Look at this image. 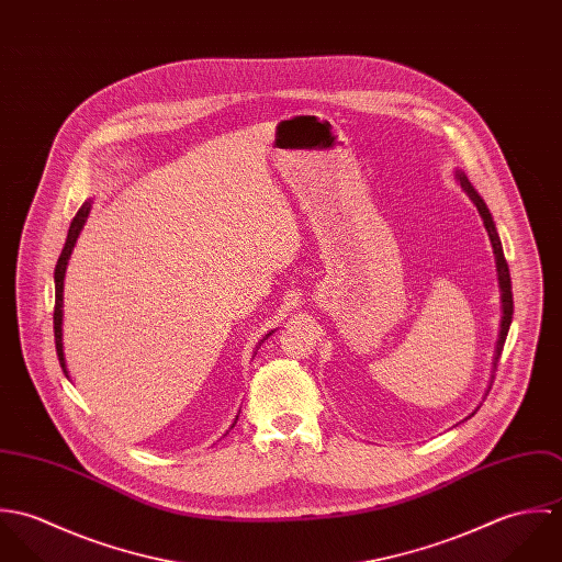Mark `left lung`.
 <instances>
[{"instance_id":"8db88e82","label":"left lung","mask_w":562,"mask_h":562,"mask_svg":"<svg viewBox=\"0 0 562 562\" xmlns=\"http://www.w3.org/2000/svg\"><path fill=\"white\" fill-rule=\"evenodd\" d=\"M454 179L459 181V186L463 188V192L472 199V203L476 205L479 214H481L482 225L488 234V240L493 246V255H495V270H497V283H499V299H502V321H499V333H497V341H495V352H493V372H495V366L499 361V355H502V348H504V341H506V335H508V328H510V322H513V290H510V272H508V263L504 259V250H502V241L497 236V229H495V223H493V216L484 203L481 194L476 192V188L470 183L468 175L463 170H454ZM491 390V385H488ZM486 390V394H488ZM476 413V411H474ZM472 413V415H474ZM470 415V417H472Z\"/></svg>"}]
</instances>
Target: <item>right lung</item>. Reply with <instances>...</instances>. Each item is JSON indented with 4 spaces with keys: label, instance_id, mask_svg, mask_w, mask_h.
<instances>
[{
    "label": "right lung",
    "instance_id": "right-lung-1",
    "mask_svg": "<svg viewBox=\"0 0 562 562\" xmlns=\"http://www.w3.org/2000/svg\"><path fill=\"white\" fill-rule=\"evenodd\" d=\"M90 207H92V201L88 199L83 205H81L80 210H78V214H76V218H74V223H71V227H69V236H67V241H65V248H63V252H60V257H58V263H56V270H54V285H56V310H54V335H56V350H58V359H60V366H63V372H65V376L69 379V370H67V359H65V346H63V305H65V274H67V266H69V259H71V252H74V246H76V241L80 238L81 229H83V225H86V221H88V214H90ZM274 330H270V333H266V337L263 339H268L270 335H272ZM263 339L257 344V350H259V346L263 344ZM238 419V417H236ZM236 426V422L232 424V428Z\"/></svg>",
    "mask_w": 562,
    "mask_h": 562
}]
</instances>
